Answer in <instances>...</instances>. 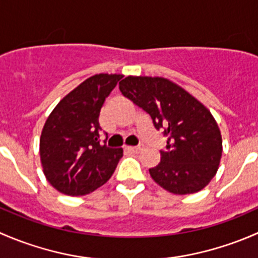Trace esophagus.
<instances>
[{"instance_id": "1", "label": "esophagus", "mask_w": 258, "mask_h": 258, "mask_svg": "<svg viewBox=\"0 0 258 258\" xmlns=\"http://www.w3.org/2000/svg\"><path fill=\"white\" fill-rule=\"evenodd\" d=\"M124 150L126 151H130V152H134V153H139V152H141L142 150H144V146H136V147H131V146H130V147H124Z\"/></svg>"}]
</instances>
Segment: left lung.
Returning a JSON list of instances; mask_svg holds the SVG:
<instances>
[{
  "label": "left lung",
  "mask_w": 258,
  "mask_h": 258,
  "mask_svg": "<svg viewBox=\"0 0 258 258\" xmlns=\"http://www.w3.org/2000/svg\"><path fill=\"white\" fill-rule=\"evenodd\" d=\"M126 98L151 116L167 140L150 168L156 183L175 195L201 191L215 177L222 156L217 122L199 100L163 77L128 76L119 82Z\"/></svg>",
  "instance_id": "left-lung-1"
}]
</instances>
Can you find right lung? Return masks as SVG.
I'll list each match as a JSON object with an SVG mask.
<instances>
[{"label": "right lung", "instance_id": "right-lung-1", "mask_svg": "<svg viewBox=\"0 0 258 258\" xmlns=\"http://www.w3.org/2000/svg\"><path fill=\"white\" fill-rule=\"evenodd\" d=\"M122 77H90L64 96L48 116L40 139L41 163L47 181L61 194L87 195L114 172L123 151L100 144L98 117L106 97Z\"/></svg>", "mask_w": 258, "mask_h": 258}]
</instances>
